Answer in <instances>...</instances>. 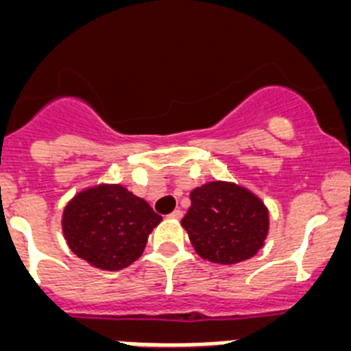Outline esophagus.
I'll return each instance as SVG.
<instances>
[{
	"mask_svg": "<svg viewBox=\"0 0 351 351\" xmlns=\"http://www.w3.org/2000/svg\"><path fill=\"white\" fill-rule=\"evenodd\" d=\"M169 218H173V219H181L182 218V210L181 209H176L173 213L169 214Z\"/></svg>",
	"mask_w": 351,
	"mask_h": 351,
	"instance_id": "34e87169",
	"label": "esophagus"
}]
</instances>
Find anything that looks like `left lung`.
Masks as SVG:
<instances>
[{"mask_svg":"<svg viewBox=\"0 0 351 351\" xmlns=\"http://www.w3.org/2000/svg\"><path fill=\"white\" fill-rule=\"evenodd\" d=\"M181 225L195 251L214 263L232 265L256 255L269 232V210L256 195L234 182L195 188Z\"/></svg>","mask_w":351,"mask_h":351,"instance_id":"left-lung-1","label":"left lung"}]
</instances>
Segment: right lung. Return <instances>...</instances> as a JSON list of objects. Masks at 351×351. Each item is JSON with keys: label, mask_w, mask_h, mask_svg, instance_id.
Here are the masks:
<instances>
[{"label": "right lung", "mask_w": 351, "mask_h": 351, "mask_svg": "<svg viewBox=\"0 0 351 351\" xmlns=\"http://www.w3.org/2000/svg\"><path fill=\"white\" fill-rule=\"evenodd\" d=\"M160 221V214L125 186L100 184L68 202L63 234L70 250L93 267L121 271L142 255Z\"/></svg>", "instance_id": "1"}]
</instances>
